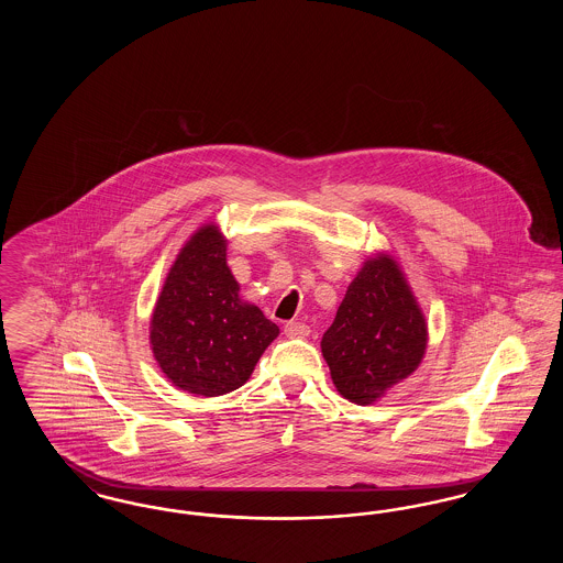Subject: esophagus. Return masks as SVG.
I'll list each match as a JSON object with an SVG mask.
<instances>
[{"label":"esophagus","mask_w":563,"mask_h":563,"mask_svg":"<svg viewBox=\"0 0 563 563\" xmlns=\"http://www.w3.org/2000/svg\"><path fill=\"white\" fill-rule=\"evenodd\" d=\"M285 333L289 338H306L310 333V327L306 322L291 321L285 324Z\"/></svg>","instance_id":"esophagus-1"}]
</instances>
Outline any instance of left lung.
I'll list each match as a JSON object with an SVG mask.
<instances>
[{
    "label": "left lung",
    "instance_id": "obj_1",
    "mask_svg": "<svg viewBox=\"0 0 563 563\" xmlns=\"http://www.w3.org/2000/svg\"><path fill=\"white\" fill-rule=\"evenodd\" d=\"M321 349L335 388L358 405L416 372L427 350V322L390 257L369 260L358 272Z\"/></svg>",
    "mask_w": 563,
    "mask_h": 563
}]
</instances>
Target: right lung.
<instances>
[{
    "mask_svg": "<svg viewBox=\"0 0 563 563\" xmlns=\"http://www.w3.org/2000/svg\"><path fill=\"white\" fill-rule=\"evenodd\" d=\"M278 327L239 297L225 264V241L200 228L166 276L152 317V349L166 377L191 395L241 388Z\"/></svg>",
    "mask_w": 563,
    "mask_h": 563,
    "instance_id": "right-lung-1",
    "label": "right lung"
}]
</instances>
